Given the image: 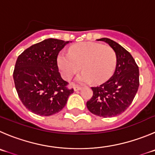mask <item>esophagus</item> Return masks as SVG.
Masks as SVG:
<instances>
[{"label": "esophagus", "mask_w": 155, "mask_h": 155, "mask_svg": "<svg viewBox=\"0 0 155 155\" xmlns=\"http://www.w3.org/2000/svg\"><path fill=\"white\" fill-rule=\"evenodd\" d=\"M82 89V87H81V86H76L74 87V90L75 91H78V90H80V89Z\"/></svg>", "instance_id": "1"}]
</instances>
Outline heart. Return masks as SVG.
I'll return each instance as SVG.
<instances>
[{
    "instance_id": "1",
    "label": "heart",
    "mask_w": 155,
    "mask_h": 155,
    "mask_svg": "<svg viewBox=\"0 0 155 155\" xmlns=\"http://www.w3.org/2000/svg\"><path fill=\"white\" fill-rule=\"evenodd\" d=\"M58 66L63 78L69 80L81 69L78 82L99 84L108 80L113 74L117 64V54L111 47L91 42L74 45L69 53H60Z\"/></svg>"
}]
</instances>
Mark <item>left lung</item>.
<instances>
[{
	"label": "left lung",
	"instance_id": "obj_1",
	"mask_svg": "<svg viewBox=\"0 0 155 155\" xmlns=\"http://www.w3.org/2000/svg\"><path fill=\"white\" fill-rule=\"evenodd\" d=\"M98 40L108 43L117 54V64L112 77L99 86L92 87L93 95L86 102L88 109L100 117H114L129 107L139 86V69L130 53L108 38Z\"/></svg>",
	"mask_w": 155,
	"mask_h": 155
}]
</instances>
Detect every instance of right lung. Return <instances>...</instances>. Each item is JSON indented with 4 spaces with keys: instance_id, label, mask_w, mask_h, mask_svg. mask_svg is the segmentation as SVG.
<instances>
[{
    "instance_id": "right-lung-1",
    "label": "right lung",
    "mask_w": 155,
    "mask_h": 155,
    "mask_svg": "<svg viewBox=\"0 0 155 155\" xmlns=\"http://www.w3.org/2000/svg\"><path fill=\"white\" fill-rule=\"evenodd\" d=\"M69 42L47 39L32 45L17 57L13 73L16 90L33 113L42 116L57 113L74 92L62 79L57 65L58 54Z\"/></svg>"
}]
</instances>
